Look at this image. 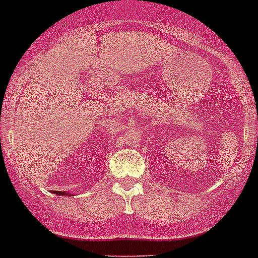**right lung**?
<instances>
[{"label":"right lung","mask_w":258,"mask_h":258,"mask_svg":"<svg viewBox=\"0 0 258 258\" xmlns=\"http://www.w3.org/2000/svg\"><path fill=\"white\" fill-rule=\"evenodd\" d=\"M55 193H57V195H58V193L59 195H67V193H63V191H55Z\"/></svg>","instance_id":"add662e5"}]
</instances>
